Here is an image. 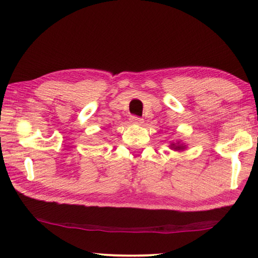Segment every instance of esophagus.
<instances>
[{
  "instance_id": "34e87169",
  "label": "esophagus",
  "mask_w": 258,
  "mask_h": 258,
  "mask_svg": "<svg viewBox=\"0 0 258 258\" xmlns=\"http://www.w3.org/2000/svg\"><path fill=\"white\" fill-rule=\"evenodd\" d=\"M130 121H131V124H133V125H142L143 124V119L139 118V117H135V116L131 117Z\"/></svg>"
}]
</instances>
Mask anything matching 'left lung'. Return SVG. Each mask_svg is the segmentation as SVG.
<instances>
[{
	"label": "left lung",
	"mask_w": 258,
	"mask_h": 258,
	"mask_svg": "<svg viewBox=\"0 0 258 258\" xmlns=\"http://www.w3.org/2000/svg\"><path fill=\"white\" fill-rule=\"evenodd\" d=\"M168 147L174 151H184L186 149V145L182 143L181 141H173L169 143Z\"/></svg>",
	"instance_id": "8db88e82"
}]
</instances>
